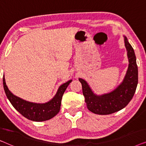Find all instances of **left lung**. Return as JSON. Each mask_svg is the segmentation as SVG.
I'll use <instances>...</instances> for the list:
<instances>
[{"label":"left lung","instance_id":"8db88e82","mask_svg":"<svg viewBox=\"0 0 146 146\" xmlns=\"http://www.w3.org/2000/svg\"><path fill=\"white\" fill-rule=\"evenodd\" d=\"M124 44L128 58V68L121 83L113 91L102 95L94 93L85 80L79 78L88 109L99 115H108L121 110L131 101L138 82V70L134 50L125 36Z\"/></svg>","mask_w":146,"mask_h":146}]
</instances>
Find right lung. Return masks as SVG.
<instances>
[{"label": "right lung", "mask_w": 146, "mask_h": 146, "mask_svg": "<svg viewBox=\"0 0 146 146\" xmlns=\"http://www.w3.org/2000/svg\"><path fill=\"white\" fill-rule=\"evenodd\" d=\"M72 81L70 80L60 86L56 94L50 100L46 103H34L14 95L6 84L3 76V86L7 96L13 107L26 118L35 121H43L52 118L60 109L62 98L68 86Z\"/></svg>", "instance_id": "right-lung-1"}]
</instances>
